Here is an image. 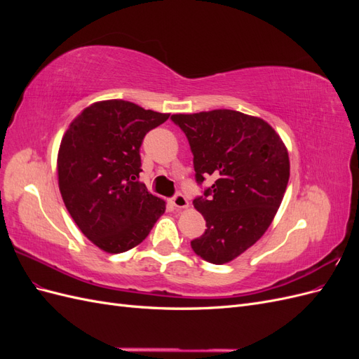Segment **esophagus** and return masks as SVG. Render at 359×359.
<instances>
[{
	"mask_svg": "<svg viewBox=\"0 0 359 359\" xmlns=\"http://www.w3.org/2000/svg\"><path fill=\"white\" fill-rule=\"evenodd\" d=\"M170 203L175 206V210H184V208H187V206H189L187 198L184 196V194H181V193H177L175 196L170 199Z\"/></svg>",
	"mask_w": 359,
	"mask_h": 359,
	"instance_id": "1",
	"label": "esophagus"
}]
</instances>
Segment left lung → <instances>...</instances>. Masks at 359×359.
I'll list each match as a JSON object with an SVG mask.
<instances>
[{"label": "left lung", "instance_id": "left-lung-1", "mask_svg": "<svg viewBox=\"0 0 359 359\" xmlns=\"http://www.w3.org/2000/svg\"><path fill=\"white\" fill-rule=\"evenodd\" d=\"M170 119L187 136L196 182L215 181L193 201L206 222L191 241L206 262L223 265L262 236L283 201L289 156L283 140L264 119L238 111L175 114Z\"/></svg>", "mask_w": 359, "mask_h": 359}]
</instances>
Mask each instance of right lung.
<instances>
[{
    "label": "right lung",
    "mask_w": 359,
    "mask_h": 359,
    "mask_svg": "<svg viewBox=\"0 0 359 359\" xmlns=\"http://www.w3.org/2000/svg\"><path fill=\"white\" fill-rule=\"evenodd\" d=\"M169 118L132 102H97L76 116L58 151L61 196L81 232L106 253L148 236L166 203L139 181L145 135Z\"/></svg>",
    "instance_id": "obj_1"
}]
</instances>
